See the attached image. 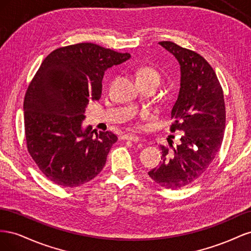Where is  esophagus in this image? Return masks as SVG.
<instances>
[{
    "mask_svg": "<svg viewBox=\"0 0 251 251\" xmlns=\"http://www.w3.org/2000/svg\"><path fill=\"white\" fill-rule=\"evenodd\" d=\"M123 139L125 140H131L134 142H138L140 140V137H138L137 135H132V134H126L123 136Z\"/></svg>",
    "mask_w": 251,
    "mask_h": 251,
    "instance_id": "obj_1",
    "label": "esophagus"
}]
</instances>
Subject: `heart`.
I'll list each match as a JSON object with an SVG mask.
<instances>
[{
    "instance_id": "heart-1",
    "label": "heart",
    "mask_w": 251,
    "mask_h": 251,
    "mask_svg": "<svg viewBox=\"0 0 251 251\" xmlns=\"http://www.w3.org/2000/svg\"><path fill=\"white\" fill-rule=\"evenodd\" d=\"M136 78L137 81L154 82L158 86L161 80V74L154 67L142 66L136 71Z\"/></svg>"
}]
</instances>
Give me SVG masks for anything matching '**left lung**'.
<instances>
[{
  "label": "left lung",
  "mask_w": 251,
  "mask_h": 251,
  "mask_svg": "<svg viewBox=\"0 0 251 251\" xmlns=\"http://www.w3.org/2000/svg\"><path fill=\"white\" fill-rule=\"evenodd\" d=\"M177 58L180 91L171 112V132H180L176 148L161 146L162 161L150 171L157 184L169 189L187 186L206 172L221 148L225 130L224 94L215 70L198 53L173 42H159Z\"/></svg>",
  "instance_id": "obj_1"
}]
</instances>
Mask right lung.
Returning a JSON list of instances; mask_svg holds the SVG:
<instances>
[{
  "label": "right lung",
  "mask_w": 251,
  "mask_h": 251,
  "mask_svg": "<svg viewBox=\"0 0 251 251\" xmlns=\"http://www.w3.org/2000/svg\"><path fill=\"white\" fill-rule=\"evenodd\" d=\"M131 57L92 43L55 49L43 60L24 100L27 150L40 171L64 187L101 172L117 136L81 128L87 104L100 100L104 71Z\"/></svg>",
  "instance_id": "right-lung-1"
}]
</instances>
